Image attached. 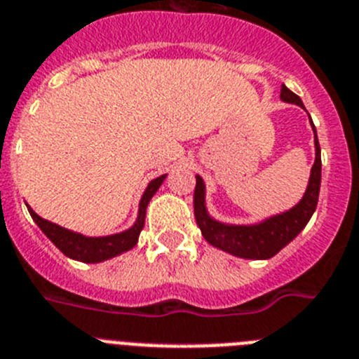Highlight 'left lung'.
<instances>
[{"mask_svg":"<svg viewBox=\"0 0 359 359\" xmlns=\"http://www.w3.org/2000/svg\"><path fill=\"white\" fill-rule=\"evenodd\" d=\"M280 99L304 108L302 99L296 93H292L287 86L282 85ZM311 124H313V121H311ZM314 148H316V158H314L309 186H307L304 198L292 210L267 218L260 224H253V226H229V224L213 220L205 211L204 180L197 175L193 208H195V220H197L204 238L211 245L222 249L226 253H231L240 258H253V260H266V258L274 257L280 249L285 248L307 226L314 210H316L320 182H322V155H320L316 130H314Z\"/></svg>","mask_w":359,"mask_h":359,"instance_id":"left-lung-1","label":"left lung"}]
</instances>
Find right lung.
<instances>
[{
	"instance_id": "right-lung-1",
	"label": "right lung",
	"mask_w": 359,
	"mask_h": 359,
	"mask_svg": "<svg viewBox=\"0 0 359 359\" xmlns=\"http://www.w3.org/2000/svg\"><path fill=\"white\" fill-rule=\"evenodd\" d=\"M166 175H161L157 179H154L148 184L144 195L141 198V204H139V217H137V222L133 224L130 229L123 233H117V235L110 236H83L79 233L68 231L65 227L57 226V224H52L45 218H41L36 211L30 210L29 213L34 218V222L39 226L43 233L52 240V244L61 251L63 255H67L68 258H74V260L85 262V264H97V262L108 260L111 257H117V255L124 253L128 249H132L139 240L142 227H144V218H146V208H148V202L151 201L157 189L161 188V184L164 182Z\"/></svg>"
}]
</instances>
